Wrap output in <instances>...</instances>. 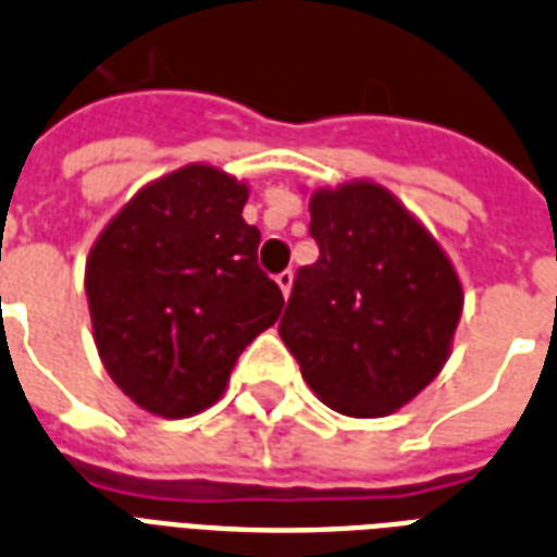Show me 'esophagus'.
<instances>
[{
	"label": "esophagus",
	"instance_id": "1",
	"mask_svg": "<svg viewBox=\"0 0 557 557\" xmlns=\"http://www.w3.org/2000/svg\"><path fill=\"white\" fill-rule=\"evenodd\" d=\"M277 286H280V292H283V295H288V288H292V280H295V274H292V271H280L277 277Z\"/></svg>",
	"mask_w": 557,
	"mask_h": 557
}]
</instances>
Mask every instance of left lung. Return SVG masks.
I'll return each mask as SVG.
<instances>
[{
	"label": "left lung",
	"instance_id": "left-lung-1",
	"mask_svg": "<svg viewBox=\"0 0 557 557\" xmlns=\"http://www.w3.org/2000/svg\"><path fill=\"white\" fill-rule=\"evenodd\" d=\"M309 212L318 260L297 269L280 338L330 409L392 414L447 362L461 283L438 242L382 186L318 189Z\"/></svg>",
	"mask_w": 557,
	"mask_h": 557
}]
</instances>
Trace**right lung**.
<instances>
[{
  "label": "right lung",
  "mask_w": 557,
  "mask_h": 557,
  "mask_svg": "<svg viewBox=\"0 0 557 557\" xmlns=\"http://www.w3.org/2000/svg\"><path fill=\"white\" fill-rule=\"evenodd\" d=\"M248 186L186 165L139 189L87 260L92 335L108 373L160 418L219 400L245 347L277 321L283 292L242 219Z\"/></svg>",
  "instance_id": "obj_1"
}]
</instances>
